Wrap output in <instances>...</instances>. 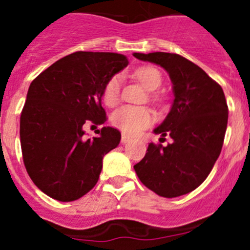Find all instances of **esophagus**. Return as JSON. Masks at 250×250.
<instances>
[{
  "mask_svg": "<svg viewBox=\"0 0 250 250\" xmlns=\"http://www.w3.org/2000/svg\"><path fill=\"white\" fill-rule=\"evenodd\" d=\"M130 140H131V138H130L129 135H125V134H123V136H121V143H123V144H126V143H129Z\"/></svg>",
  "mask_w": 250,
  "mask_h": 250,
  "instance_id": "esophagus-1",
  "label": "esophagus"
}]
</instances>
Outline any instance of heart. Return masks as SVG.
Returning a JSON list of instances; mask_svg holds the SVG:
<instances>
[{
	"label": "heart",
	"mask_w": 250,
	"mask_h": 250,
	"mask_svg": "<svg viewBox=\"0 0 250 250\" xmlns=\"http://www.w3.org/2000/svg\"><path fill=\"white\" fill-rule=\"evenodd\" d=\"M135 77L149 91H154L161 85V74L159 70L151 66H143L135 71ZM152 100L158 96L152 94ZM120 100V77L112 76L103 90V101L106 106L114 107ZM151 112L146 107L123 106L111 115V123L125 134H136L151 124Z\"/></svg>",
	"instance_id": "heart-1"
}]
</instances>
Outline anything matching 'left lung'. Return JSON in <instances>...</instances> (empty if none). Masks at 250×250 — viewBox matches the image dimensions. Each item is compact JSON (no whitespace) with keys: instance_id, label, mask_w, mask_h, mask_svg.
I'll return each instance as SVG.
<instances>
[{"instance_id":"obj_1","label":"left lung","mask_w":250,"mask_h":250,"mask_svg":"<svg viewBox=\"0 0 250 250\" xmlns=\"http://www.w3.org/2000/svg\"><path fill=\"white\" fill-rule=\"evenodd\" d=\"M134 56L165 68L174 92L171 110L154 130L173 143L149 144L134 169L140 182L158 195L175 198L190 193L207 179L222 151L228 124L222 86L178 54L135 52Z\"/></svg>"}]
</instances>
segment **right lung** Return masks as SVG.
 I'll return each instance as SVG.
<instances>
[{
    "instance_id": "obj_1",
    "label": "right lung",
    "mask_w": 250,
    "mask_h": 250,
    "mask_svg": "<svg viewBox=\"0 0 250 250\" xmlns=\"http://www.w3.org/2000/svg\"><path fill=\"white\" fill-rule=\"evenodd\" d=\"M126 56L77 51L60 59L31 83L20 119L23 164L40 190L72 202L96 185L103 158L118 146V129L104 126L86 139L85 123L101 125L106 83L126 67Z\"/></svg>"
}]
</instances>
